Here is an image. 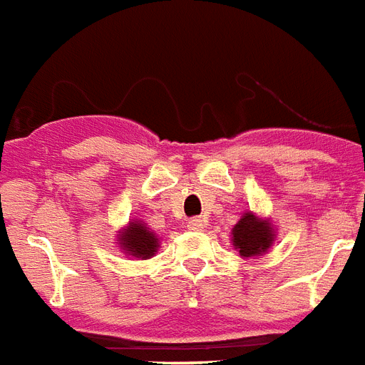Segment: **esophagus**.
Here are the masks:
<instances>
[{
    "mask_svg": "<svg viewBox=\"0 0 365 365\" xmlns=\"http://www.w3.org/2000/svg\"><path fill=\"white\" fill-rule=\"evenodd\" d=\"M203 228H205V222L201 218L196 217L188 220V230H192V232H201Z\"/></svg>",
    "mask_w": 365,
    "mask_h": 365,
    "instance_id": "esophagus-1",
    "label": "esophagus"
}]
</instances>
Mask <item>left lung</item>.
Listing matches in <instances>:
<instances>
[{
	"mask_svg": "<svg viewBox=\"0 0 365 365\" xmlns=\"http://www.w3.org/2000/svg\"><path fill=\"white\" fill-rule=\"evenodd\" d=\"M277 237L275 226L269 218L258 217L256 212L245 211L232 228L233 249L241 258H256L273 247Z\"/></svg>",
	"mask_w": 365,
	"mask_h": 365,
	"instance_id": "1",
	"label": "left lung"
}]
</instances>
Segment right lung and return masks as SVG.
I'll use <instances>...</instances> for the list:
<instances>
[{
    "instance_id": "right-lung-1",
    "label": "right lung",
    "mask_w": 365,
    "mask_h": 365,
    "mask_svg": "<svg viewBox=\"0 0 365 365\" xmlns=\"http://www.w3.org/2000/svg\"><path fill=\"white\" fill-rule=\"evenodd\" d=\"M116 245L126 256L135 260H148L160 249V237L139 218H130V222L116 232Z\"/></svg>"
}]
</instances>
